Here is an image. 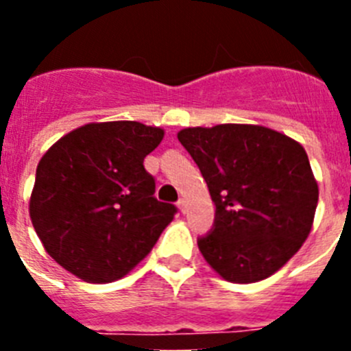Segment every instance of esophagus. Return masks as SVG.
Returning <instances> with one entry per match:
<instances>
[{"label":"esophagus","instance_id":"34e87169","mask_svg":"<svg viewBox=\"0 0 351 351\" xmlns=\"http://www.w3.org/2000/svg\"><path fill=\"white\" fill-rule=\"evenodd\" d=\"M178 206H179V209L182 210V213H186V206H188V200H186V198H181V200L178 202Z\"/></svg>","mask_w":351,"mask_h":351}]
</instances>
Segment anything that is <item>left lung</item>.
<instances>
[{"label": "left lung", "mask_w": 351, "mask_h": 351, "mask_svg": "<svg viewBox=\"0 0 351 351\" xmlns=\"http://www.w3.org/2000/svg\"><path fill=\"white\" fill-rule=\"evenodd\" d=\"M178 138L216 206L213 228L198 239L206 262L230 283L280 271L308 239L318 204L302 145L260 125L197 126Z\"/></svg>", "instance_id": "1"}]
</instances>
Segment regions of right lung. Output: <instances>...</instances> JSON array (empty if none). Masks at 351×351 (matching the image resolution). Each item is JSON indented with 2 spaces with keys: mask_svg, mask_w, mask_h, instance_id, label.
Listing matches in <instances>:
<instances>
[{
  "mask_svg": "<svg viewBox=\"0 0 351 351\" xmlns=\"http://www.w3.org/2000/svg\"><path fill=\"white\" fill-rule=\"evenodd\" d=\"M163 135L137 121L89 123L43 154L29 216L61 267L88 283H112L149 255L178 213L154 198L144 169Z\"/></svg>",
  "mask_w": 351,
  "mask_h": 351,
  "instance_id": "1",
  "label": "right lung"
}]
</instances>
